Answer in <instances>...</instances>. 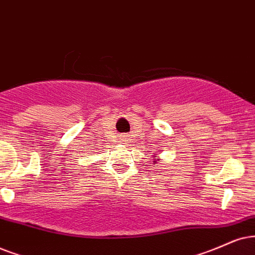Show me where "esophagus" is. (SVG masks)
<instances>
[{
    "instance_id": "esophagus-1",
    "label": "esophagus",
    "mask_w": 255,
    "mask_h": 255,
    "mask_svg": "<svg viewBox=\"0 0 255 255\" xmlns=\"http://www.w3.org/2000/svg\"><path fill=\"white\" fill-rule=\"evenodd\" d=\"M122 141H124L125 143H128V140H126V137H125V140H122Z\"/></svg>"
}]
</instances>
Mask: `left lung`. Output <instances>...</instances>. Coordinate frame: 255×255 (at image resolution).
I'll return each instance as SVG.
<instances>
[{
  "label": "left lung",
  "instance_id": "obj_1",
  "mask_svg": "<svg viewBox=\"0 0 255 255\" xmlns=\"http://www.w3.org/2000/svg\"><path fill=\"white\" fill-rule=\"evenodd\" d=\"M153 162H154V163H155V162H156V160H154V161H153Z\"/></svg>",
  "mask_w": 255,
  "mask_h": 255
}]
</instances>
